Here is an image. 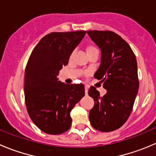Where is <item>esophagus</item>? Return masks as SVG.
<instances>
[{"mask_svg":"<svg viewBox=\"0 0 156 156\" xmlns=\"http://www.w3.org/2000/svg\"><path fill=\"white\" fill-rule=\"evenodd\" d=\"M84 90H85V94L87 95V91H88V87H87V86H85V87H84Z\"/></svg>","mask_w":156,"mask_h":156,"instance_id":"esophagus-1","label":"esophagus"}]
</instances>
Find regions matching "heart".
Listing matches in <instances>:
<instances>
[{"mask_svg": "<svg viewBox=\"0 0 156 156\" xmlns=\"http://www.w3.org/2000/svg\"><path fill=\"white\" fill-rule=\"evenodd\" d=\"M95 51H98V50L97 49L96 47H94V46H88L87 48H86V52H87V54L90 53V52H95ZM72 55H73V53L72 54L71 56H72Z\"/></svg>", "mask_w": 156, "mask_h": 156, "instance_id": "1", "label": "heart"}]
</instances>
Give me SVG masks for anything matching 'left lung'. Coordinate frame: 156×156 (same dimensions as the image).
I'll list each match as a JSON object with an SVG mask.
<instances>
[{"instance_id": "obj_1", "label": "left lung", "mask_w": 156, "mask_h": 156, "mask_svg": "<svg viewBox=\"0 0 156 156\" xmlns=\"http://www.w3.org/2000/svg\"><path fill=\"white\" fill-rule=\"evenodd\" d=\"M87 33L101 52L95 78L107 90L104 97L94 87L88 90L94 105L89 120L94 129L110 132L121 127L132 112L139 90L137 62L129 45L112 31L91 30Z\"/></svg>"}]
</instances>
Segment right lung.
I'll return each mask as SVG.
<instances>
[{
  "instance_id": "1",
  "label": "right lung",
  "mask_w": 156,
  "mask_h": 156,
  "mask_svg": "<svg viewBox=\"0 0 156 156\" xmlns=\"http://www.w3.org/2000/svg\"><path fill=\"white\" fill-rule=\"evenodd\" d=\"M85 33L46 35L29 58L24 78L26 106L35 125L46 133L58 135L67 131L72 125L71 111L84 96L82 84H65L57 76Z\"/></svg>"
}]
</instances>
